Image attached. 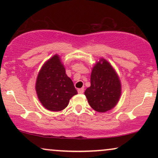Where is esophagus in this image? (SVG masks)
<instances>
[{
  "instance_id": "1",
  "label": "esophagus",
  "mask_w": 158,
  "mask_h": 158,
  "mask_svg": "<svg viewBox=\"0 0 158 158\" xmlns=\"http://www.w3.org/2000/svg\"><path fill=\"white\" fill-rule=\"evenodd\" d=\"M77 92H78V94H83L84 92V88H79V89H77Z\"/></svg>"
}]
</instances>
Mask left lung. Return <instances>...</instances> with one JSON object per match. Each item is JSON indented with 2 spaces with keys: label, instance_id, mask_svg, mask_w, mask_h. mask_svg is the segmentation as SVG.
I'll use <instances>...</instances> for the list:
<instances>
[{
  "label": "left lung",
  "instance_id": "obj_1",
  "mask_svg": "<svg viewBox=\"0 0 158 158\" xmlns=\"http://www.w3.org/2000/svg\"><path fill=\"white\" fill-rule=\"evenodd\" d=\"M121 82L116 71L103 58L95 64L90 75V86L85 91L90 107L106 112L117 104L122 94Z\"/></svg>",
  "mask_w": 158,
  "mask_h": 158
}]
</instances>
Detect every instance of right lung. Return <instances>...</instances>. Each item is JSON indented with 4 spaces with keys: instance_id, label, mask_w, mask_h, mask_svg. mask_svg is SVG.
Returning <instances> with one entry per match:
<instances>
[{
    "instance_id": "add662e5",
    "label": "right lung",
    "mask_w": 158,
    "mask_h": 158,
    "mask_svg": "<svg viewBox=\"0 0 158 158\" xmlns=\"http://www.w3.org/2000/svg\"><path fill=\"white\" fill-rule=\"evenodd\" d=\"M35 88L41 103L52 111H60L65 109L70 99L77 94L57 55L52 57L42 67L36 78Z\"/></svg>"
}]
</instances>
